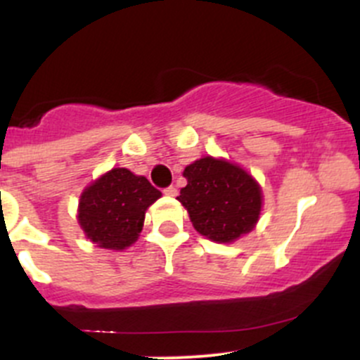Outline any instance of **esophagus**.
I'll list each match as a JSON object with an SVG mask.
<instances>
[{
    "mask_svg": "<svg viewBox=\"0 0 360 360\" xmlns=\"http://www.w3.org/2000/svg\"><path fill=\"white\" fill-rule=\"evenodd\" d=\"M163 193H165L167 197H176L177 188L176 186H169V188H165V190H163Z\"/></svg>",
    "mask_w": 360,
    "mask_h": 360,
    "instance_id": "34e87169",
    "label": "esophagus"
}]
</instances>
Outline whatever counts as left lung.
I'll use <instances>...</instances> for the list:
<instances>
[{"label": "left lung", "mask_w": 360, "mask_h": 360, "mask_svg": "<svg viewBox=\"0 0 360 360\" xmlns=\"http://www.w3.org/2000/svg\"><path fill=\"white\" fill-rule=\"evenodd\" d=\"M177 200L190 214L195 230L217 244H230L249 233L259 219V184L242 167L205 157L190 163Z\"/></svg>", "instance_id": "obj_1"}]
</instances>
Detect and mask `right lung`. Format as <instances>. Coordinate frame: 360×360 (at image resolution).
Wrapping results in <instances>:
<instances>
[{"mask_svg": "<svg viewBox=\"0 0 360 360\" xmlns=\"http://www.w3.org/2000/svg\"><path fill=\"white\" fill-rule=\"evenodd\" d=\"M160 197L144 176L111 169L83 190L78 223L97 248L122 250L137 240L146 209Z\"/></svg>", "mask_w": 360, "mask_h": 360, "instance_id": "obj_1", "label": "right lung"}]
</instances>
